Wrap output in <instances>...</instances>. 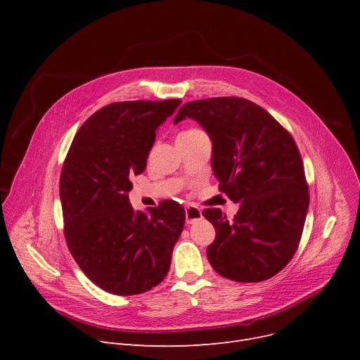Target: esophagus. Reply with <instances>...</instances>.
I'll return each instance as SVG.
<instances>
[{
	"label": "esophagus",
	"instance_id": "esophagus-1",
	"mask_svg": "<svg viewBox=\"0 0 360 360\" xmlns=\"http://www.w3.org/2000/svg\"><path fill=\"white\" fill-rule=\"evenodd\" d=\"M185 219H186V223H188V224H193V223L201 220V219H202L201 210L197 209L195 205H188V207H185Z\"/></svg>",
	"mask_w": 360,
	"mask_h": 360
}]
</instances>
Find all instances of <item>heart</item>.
I'll list each match as a JSON object with an SVG mask.
<instances>
[{
    "label": "heart",
    "mask_w": 360,
    "mask_h": 360,
    "mask_svg": "<svg viewBox=\"0 0 360 360\" xmlns=\"http://www.w3.org/2000/svg\"><path fill=\"white\" fill-rule=\"evenodd\" d=\"M198 132H202V131L198 129V128H190V129L182 131L179 136H191V134H198Z\"/></svg>",
    "instance_id": "1"
}]
</instances>
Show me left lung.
<instances>
[{
  "label": "left lung",
  "mask_w": 360,
  "mask_h": 360,
  "mask_svg": "<svg viewBox=\"0 0 360 360\" xmlns=\"http://www.w3.org/2000/svg\"><path fill=\"white\" fill-rule=\"evenodd\" d=\"M185 118L210 136L219 190L239 202L232 220L220 209L202 212L216 229L207 248L212 267L239 283L271 278L293 258L309 207L293 137L266 109L242 98L188 102L174 122Z\"/></svg>",
  "instance_id": "obj_1"
}]
</instances>
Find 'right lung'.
Here are the masks:
<instances>
[{
  "mask_svg": "<svg viewBox=\"0 0 360 360\" xmlns=\"http://www.w3.org/2000/svg\"><path fill=\"white\" fill-rule=\"evenodd\" d=\"M179 99L103 106L75 134L60 178L67 247L101 289L140 295L166 277L185 210L165 200L148 213L129 204L131 178L144 172L156 129Z\"/></svg>",
  "mask_w": 360,
  "mask_h": 360,
  "instance_id": "obj_1",
  "label": "right lung"
}]
</instances>
